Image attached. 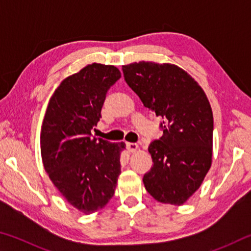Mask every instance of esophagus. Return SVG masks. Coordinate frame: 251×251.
Instances as JSON below:
<instances>
[{
	"label": "esophagus",
	"mask_w": 251,
	"mask_h": 251,
	"mask_svg": "<svg viewBox=\"0 0 251 251\" xmlns=\"http://www.w3.org/2000/svg\"><path fill=\"white\" fill-rule=\"evenodd\" d=\"M127 150H128L130 152H134L138 150V145L136 143H126Z\"/></svg>",
	"instance_id": "34e87169"
}]
</instances>
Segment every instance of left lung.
<instances>
[{"mask_svg": "<svg viewBox=\"0 0 251 251\" xmlns=\"http://www.w3.org/2000/svg\"><path fill=\"white\" fill-rule=\"evenodd\" d=\"M126 83L156 116L163 136L148 151L152 167L145 188L157 201L180 206L201 187L211 166L214 118L199 84L177 65L138 62L123 65Z\"/></svg>", "mask_w": 251, "mask_h": 251, "instance_id": "left-lung-1", "label": "left lung"}]
</instances>
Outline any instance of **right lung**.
<instances>
[{
  "label": "right lung",
  "instance_id": "right-lung-1",
  "mask_svg": "<svg viewBox=\"0 0 251 251\" xmlns=\"http://www.w3.org/2000/svg\"><path fill=\"white\" fill-rule=\"evenodd\" d=\"M121 78L113 65L93 63L69 76L50 97L41 128L42 160L65 201L85 215L107 205L121 174L125 143L92 138L106 93Z\"/></svg>",
  "mask_w": 251,
  "mask_h": 251
}]
</instances>
